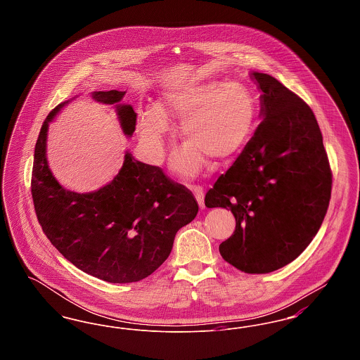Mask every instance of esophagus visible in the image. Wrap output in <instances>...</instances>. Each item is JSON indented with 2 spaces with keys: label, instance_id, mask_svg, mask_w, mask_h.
Returning <instances> with one entry per match:
<instances>
[{
  "label": "esophagus",
  "instance_id": "obj_1",
  "mask_svg": "<svg viewBox=\"0 0 360 360\" xmlns=\"http://www.w3.org/2000/svg\"><path fill=\"white\" fill-rule=\"evenodd\" d=\"M190 190L193 191V194H194V197H195V200H197V202H198V205L201 209H204L205 207V202H204V198H205V194H204V190L201 186H188Z\"/></svg>",
  "mask_w": 360,
  "mask_h": 360
}]
</instances>
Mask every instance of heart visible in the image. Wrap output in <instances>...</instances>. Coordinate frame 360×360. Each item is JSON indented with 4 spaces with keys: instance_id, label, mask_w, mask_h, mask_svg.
I'll list each match as a JSON object with an SVG mask.
<instances>
[{
    "instance_id": "b5f03b06",
    "label": "heart",
    "mask_w": 360,
    "mask_h": 360,
    "mask_svg": "<svg viewBox=\"0 0 360 360\" xmlns=\"http://www.w3.org/2000/svg\"><path fill=\"white\" fill-rule=\"evenodd\" d=\"M182 120L186 146L172 158V169L193 176L204 169L206 158L225 162L240 154L254 132L257 103L241 84L178 82L167 86L160 105L137 112V132L155 160L163 156V140L170 129L167 116Z\"/></svg>"
}]
</instances>
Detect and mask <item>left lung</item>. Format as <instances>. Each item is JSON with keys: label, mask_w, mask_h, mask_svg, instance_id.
<instances>
[{"label": "left lung", "mask_w": 360, "mask_h": 360, "mask_svg": "<svg viewBox=\"0 0 360 360\" xmlns=\"http://www.w3.org/2000/svg\"><path fill=\"white\" fill-rule=\"evenodd\" d=\"M260 89L262 122L233 165L205 195L206 207L236 219L219 250L247 274L289 264L319 232L330 200L332 172L317 120L274 77L251 72Z\"/></svg>", "instance_id": "left-lung-1"}]
</instances>
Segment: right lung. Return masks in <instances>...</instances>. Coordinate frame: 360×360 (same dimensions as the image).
Instances as JSON below:
<instances>
[{
  "mask_svg": "<svg viewBox=\"0 0 360 360\" xmlns=\"http://www.w3.org/2000/svg\"><path fill=\"white\" fill-rule=\"evenodd\" d=\"M124 96L119 90L91 93L94 101L115 105L121 129L131 137L136 113L121 103ZM68 103L52 109L34 146L31 191L37 220L52 245L86 274L110 283L141 281L169 257L176 232L194 220L198 204L188 188L129 151L103 188L90 193L63 188L49 167L47 135Z\"/></svg>",
  "mask_w": 360,
  "mask_h": 360,
  "instance_id": "1",
  "label": "right lung"
}]
</instances>
